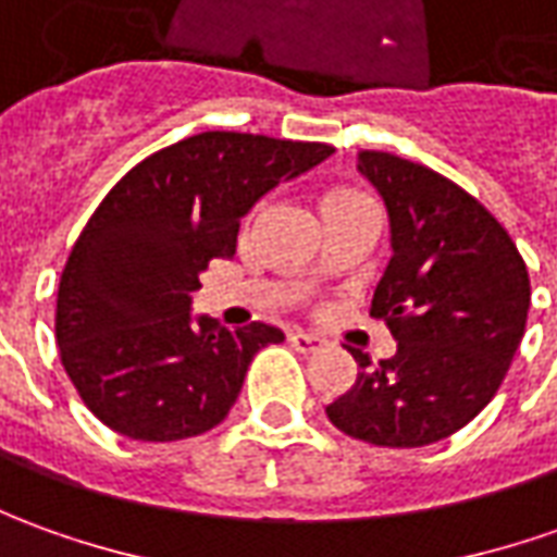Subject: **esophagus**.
Listing matches in <instances>:
<instances>
[{
	"label": "esophagus",
	"instance_id": "1",
	"mask_svg": "<svg viewBox=\"0 0 557 557\" xmlns=\"http://www.w3.org/2000/svg\"><path fill=\"white\" fill-rule=\"evenodd\" d=\"M289 344H293L295 350H301V354H313V350L323 347V338L320 335H310V332H293Z\"/></svg>",
	"mask_w": 557,
	"mask_h": 557
}]
</instances>
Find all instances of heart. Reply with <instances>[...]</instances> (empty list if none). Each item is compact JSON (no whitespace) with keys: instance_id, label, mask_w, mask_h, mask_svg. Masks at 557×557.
Returning <instances> with one entry per match:
<instances>
[{"instance_id":"1","label":"heart","mask_w":557,"mask_h":557,"mask_svg":"<svg viewBox=\"0 0 557 557\" xmlns=\"http://www.w3.org/2000/svg\"><path fill=\"white\" fill-rule=\"evenodd\" d=\"M350 203H369V198L357 191V188H329L320 198V213L323 210H338V207H350Z\"/></svg>"}]
</instances>
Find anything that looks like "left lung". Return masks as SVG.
<instances>
[{
	"mask_svg": "<svg viewBox=\"0 0 557 557\" xmlns=\"http://www.w3.org/2000/svg\"><path fill=\"white\" fill-rule=\"evenodd\" d=\"M359 173L389 215L393 259L369 313L396 354L357 359V384L326 406L342 433L381 448H421L467 426L516 357L531 280L500 222L460 185L389 151H359Z\"/></svg>",
	"mask_w": 557,
	"mask_h": 557,
	"instance_id": "1",
	"label": "left lung"
}]
</instances>
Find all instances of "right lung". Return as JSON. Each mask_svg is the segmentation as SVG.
Wrapping results in <instances>:
<instances>
[{
	"label": "right lung",
	"mask_w": 557,
	"mask_h": 557,
	"mask_svg": "<svg viewBox=\"0 0 557 557\" xmlns=\"http://www.w3.org/2000/svg\"><path fill=\"white\" fill-rule=\"evenodd\" d=\"M326 143L207 131L121 176L72 247L57 289L60 362L94 418L176 442L228 418L252 357L283 332L191 317L213 259H231L252 203L332 154Z\"/></svg>",
	"instance_id": "add662e5"
}]
</instances>
